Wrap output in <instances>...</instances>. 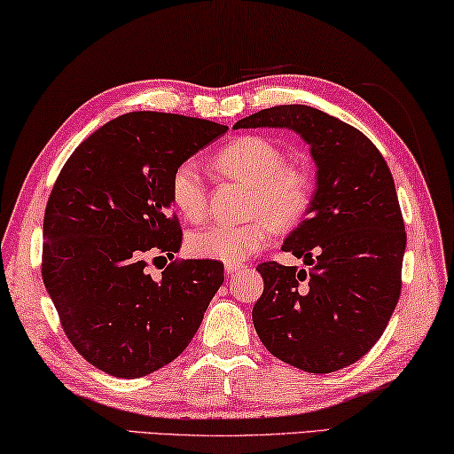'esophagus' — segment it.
Here are the masks:
<instances>
[{
    "label": "esophagus",
    "mask_w": 454,
    "mask_h": 454,
    "mask_svg": "<svg viewBox=\"0 0 454 454\" xmlns=\"http://www.w3.org/2000/svg\"><path fill=\"white\" fill-rule=\"evenodd\" d=\"M224 269H226V272L228 275H234V272H239V270H242L244 266L240 264V262H226L224 264Z\"/></svg>",
    "instance_id": "34e87169"
}]
</instances>
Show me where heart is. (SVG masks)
<instances>
[{
    "instance_id": "heart-1",
    "label": "heart",
    "mask_w": 454,
    "mask_h": 454,
    "mask_svg": "<svg viewBox=\"0 0 454 454\" xmlns=\"http://www.w3.org/2000/svg\"><path fill=\"white\" fill-rule=\"evenodd\" d=\"M222 176L248 184L244 222H214L188 236V250L196 258L236 262L258 253L280 230L305 218L313 200V179L301 165L286 163L285 153L266 137H239L214 155ZM169 200L188 220L206 214L207 192L200 165L193 160L177 163L169 176Z\"/></svg>"
}]
</instances>
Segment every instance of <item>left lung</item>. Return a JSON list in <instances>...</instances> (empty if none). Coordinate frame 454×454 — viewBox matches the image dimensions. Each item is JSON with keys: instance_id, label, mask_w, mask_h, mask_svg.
I'll use <instances>...</instances> for the list:
<instances>
[{"instance_id": "obj_1", "label": "left lung", "mask_w": 454, "mask_h": 454, "mask_svg": "<svg viewBox=\"0 0 454 454\" xmlns=\"http://www.w3.org/2000/svg\"><path fill=\"white\" fill-rule=\"evenodd\" d=\"M258 127L291 129L311 145L317 190L309 218L283 244L311 270L258 264L254 329L285 364L341 370L382 337L400 299L406 232L394 177L368 137L313 106H270L234 125Z\"/></svg>"}]
</instances>
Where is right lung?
I'll return each mask as SVG.
<instances>
[{
	"mask_svg": "<svg viewBox=\"0 0 454 454\" xmlns=\"http://www.w3.org/2000/svg\"><path fill=\"white\" fill-rule=\"evenodd\" d=\"M226 131L184 114L127 113L64 163L46 204L42 278L64 333L95 368L147 376L196 335L224 264L174 261L155 280L145 258L182 247L171 171Z\"/></svg>",
	"mask_w": 454,
	"mask_h": 454,
	"instance_id": "right-lung-1",
	"label": "right lung"
}]
</instances>
